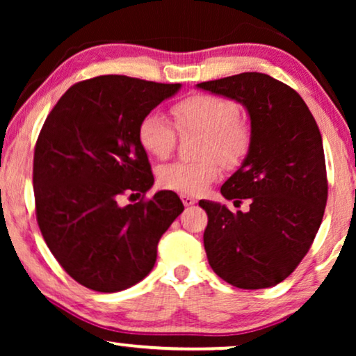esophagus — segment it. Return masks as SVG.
<instances>
[{
	"mask_svg": "<svg viewBox=\"0 0 356 356\" xmlns=\"http://www.w3.org/2000/svg\"><path fill=\"white\" fill-rule=\"evenodd\" d=\"M181 201H183L184 206L189 207V206H194V204L197 202V199L193 197V196H188V194H181Z\"/></svg>",
	"mask_w": 356,
	"mask_h": 356,
	"instance_id": "obj_1",
	"label": "esophagus"
}]
</instances>
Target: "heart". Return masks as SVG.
I'll use <instances>...</instances> for the list:
<instances>
[{
  "label": "heart",
  "instance_id": "1",
  "mask_svg": "<svg viewBox=\"0 0 356 356\" xmlns=\"http://www.w3.org/2000/svg\"><path fill=\"white\" fill-rule=\"evenodd\" d=\"M179 133L197 131V162H177L159 172V183L179 194H201L222 175V163L228 168L240 165L251 149V128L240 118V108L225 97L193 94L172 106ZM138 140L150 157L165 160L177 147V129L159 111H149L139 121Z\"/></svg>",
  "mask_w": 356,
  "mask_h": 356
}]
</instances>
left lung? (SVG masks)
<instances>
[{"label": "left lung", "mask_w": 356, "mask_h": 356, "mask_svg": "<svg viewBox=\"0 0 356 356\" xmlns=\"http://www.w3.org/2000/svg\"><path fill=\"white\" fill-rule=\"evenodd\" d=\"M246 106L251 149L223 183L222 196L250 211L199 201L207 212L204 232L209 264L233 286H274L296 269L313 245L327 202L323 138L296 90L262 72H241L197 84Z\"/></svg>", "instance_id": "obj_1"}]
</instances>
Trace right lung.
Instances as JSON below:
<instances>
[{
  "label": "right lung",
  "mask_w": 356,
  "mask_h": 356,
  "mask_svg": "<svg viewBox=\"0 0 356 356\" xmlns=\"http://www.w3.org/2000/svg\"><path fill=\"white\" fill-rule=\"evenodd\" d=\"M179 87L97 76L71 86L42 126L33 152L37 223L60 266L87 289L113 293L143 280L183 212L173 191L144 199L154 175L138 140L140 118ZM124 193L143 197L123 208Z\"/></svg>",
  "instance_id": "add662e5"
}]
</instances>
